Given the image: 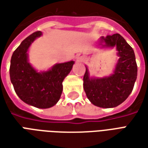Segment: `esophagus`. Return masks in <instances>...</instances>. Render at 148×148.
Here are the masks:
<instances>
[{"label": "esophagus", "mask_w": 148, "mask_h": 148, "mask_svg": "<svg viewBox=\"0 0 148 148\" xmlns=\"http://www.w3.org/2000/svg\"><path fill=\"white\" fill-rule=\"evenodd\" d=\"M77 61H82V57L80 56V55H78L77 56Z\"/></svg>", "instance_id": "esophagus-1"}]
</instances>
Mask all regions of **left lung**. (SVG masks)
<instances>
[{
  "instance_id": "1",
  "label": "left lung",
  "mask_w": 148,
  "mask_h": 148,
  "mask_svg": "<svg viewBox=\"0 0 148 148\" xmlns=\"http://www.w3.org/2000/svg\"><path fill=\"white\" fill-rule=\"evenodd\" d=\"M100 48L116 47L119 57L113 74L103 77H90L88 67L83 77V87L88 99L101 108H114L123 103L133 90L137 77V65L133 49L120 34L101 36Z\"/></svg>"
}]
</instances>
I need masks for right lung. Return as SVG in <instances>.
I'll return each instance as SVG.
<instances>
[{"label":"right lung","instance_id":"add662e5","mask_svg":"<svg viewBox=\"0 0 148 148\" xmlns=\"http://www.w3.org/2000/svg\"><path fill=\"white\" fill-rule=\"evenodd\" d=\"M36 32L27 36L12 55L10 79L16 93L24 102L39 109L56 105L62 92V82L71 72L74 61L56 63L47 71H37L28 61V49L42 36Z\"/></svg>","mask_w":148,"mask_h":148}]
</instances>
